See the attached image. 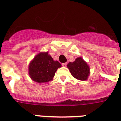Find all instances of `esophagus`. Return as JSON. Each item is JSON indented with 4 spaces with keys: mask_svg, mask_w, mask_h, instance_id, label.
I'll use <instances>...</instances> for the list:
<instances>
[{
    "mask_svg": "<svg viewBox=\"0 0 121 121\" xmlns=\"http://www.w3.org/2000/svg\"><path fill=\"white\" fill-rule=\"evenodd\" d=\"M62 66H65H65H66V65H67V63H62Z\"/></svg>",
    "mask_w": 121,
    "mask_h": 121,
    "instance_id": "esophagus-1",
    "label": "esophagus"
}]
</instances>
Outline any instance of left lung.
I'll list each match as a JSON object with an SVG mask.
<instances>
[{"label": "left lung", "instance_id": "8db88e82", "mask_svg": "<svg viewBox=\"0 0 121 121\" xmlns=\"http://www.w3.org/2000/svg\"><path fill=\"white\" fill-rule=\"evenodd\" d=\"M67 68L72 75L79 80H86L90 75V67L82 57L76 58L73 62L68 63Z\"/></svg>", "mask_w": 121, "mask_h": 121}]
</instances>
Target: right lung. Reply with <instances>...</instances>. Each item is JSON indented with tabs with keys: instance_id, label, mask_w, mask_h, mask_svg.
<instances>
[{
	"instance_id": "add662e5",
	"label": "right lung",
	"mask_w": 121,
	"mask_h": 121,
	"mask_svg": "<svg viewBox=\"0 0 121 121\" xmlns=\"http://www.w3.org/2000/svg\"><path fill=\"white\" fill-rule=\"evenodd\" d=\"M61 65L55 61L48 52H40L29 63V75L31 80L37 83H47L53 79L58 68Z\"/></svg>"
}]
</instances>
